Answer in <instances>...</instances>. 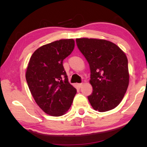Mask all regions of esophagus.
<instances>
[{
    "instance_id": "esophagus-1",
    "label": "esophagus",
    "mask_w": 147,
    "mask_h": 147,
    "mask_svg": "<svg viewBox=\"0 0 147 147\" xmlns=\"http://www.w3.org/2000/svg\"><path fill=\"white\" fill-rule=\"evenodd\" d=\"M82 84H82V83L78 84V86H79V87H80V88H81V87H82Z\"/></svg>"
}]
</instances>
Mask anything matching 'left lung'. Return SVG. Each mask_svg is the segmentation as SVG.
<instances>
[{"label": "left lung", "instance_id": "1", "mask_svg": "<svg viewBox=\"0 0 147 147\" xmlns=\"http://www.w3.org/2000/svg\"><path fill=\"white\" fill-rule=\"evenodd\" d=\"M78 49L90 69L93 88L88 99L98 112L114 109L124 98L128 83V59L116 44L104 39H76Z\"/></svg>", "mask_w": 147, "mask_h": 147}]
</instances>
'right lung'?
I'll return each instance as SVG.
<instances>
[{"label": "right lung", "instance_id": "add662e5", "mask_svg": "<svg viewBox=\"0 0 147 147\" xmlns=\"http://www.w3.org/2000/svg\"><path fill=\"white\" fill-rule=\"evenodd\" d=\"M74 40L61 39L41 46L30 58L26 80L37 105L49 115L65 114L77 90L68 82L63 59L74 49Z\"/></svg>", "mask_w": 147, "mask_h": 147}]
</instances>
